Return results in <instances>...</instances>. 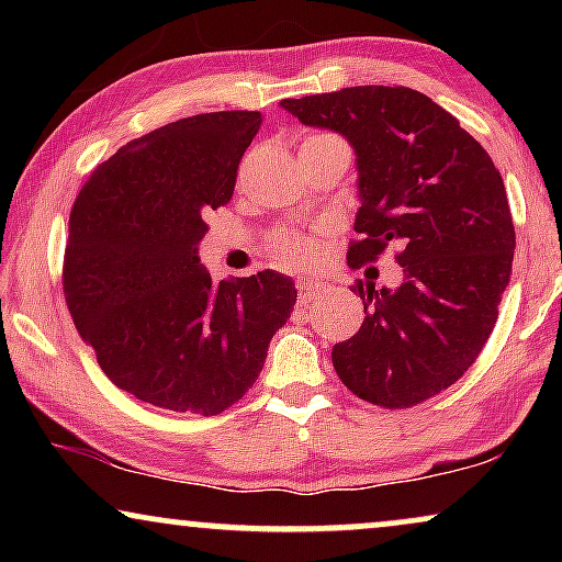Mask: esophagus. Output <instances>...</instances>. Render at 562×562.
<instances>
[{
	"label": "esophagus",
	"instance_id": "1",
	"mask_svg": "<svg viewBox=\"0 0 562 562\" xmlns=\"http://www.w3.org/2000/svg\"><path fill=\"white\" fill-rule=\"evenodd\" d=\"M322 286H325V283H322L319 279H306V281H299V302H302V304L312 302V299L317 296L319 291H322Z\"/></svg>",
	"mask_w": 562,
	"mask_h": 562
}]
</instances>
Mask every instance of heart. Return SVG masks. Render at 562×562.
Wrapping results in <instances>:
<instances>
[{"instance_id": "heart-1", "label": "heart", "mask_w": 562, "mask_h": 562, "mask_svg": "<svg viewBox=\"0 0 562 562\" xmlns=\"http://www.w3.org/2000/svg\"><path fill=\"white\" fill-rule=\"evenodd\" d=\"M306 140H337V137L317 133V135L306 137ZM271 248L281 260H286V263H299V266L310 263V260H314V256H317V243H314L312 237L299 235V233L273 235Z\"/></svg>"}]
</instances>
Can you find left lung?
Masks as SVG:
<instances>
[{
    "instance_id": "left-lung-1",
    "label": "left lung",
    "mask_w": 562,
    "mask_h": 562,
    "mask_svg": "<svg viewBox=\"0 0 562 562\" xmlns=\"http://www.w3.org/2000/svg\"><path fill=\"white\" fill-rule=\"evenodd\" d=\"M312 127L348 137L358 164L348 263L396 243L404 281H358L363 325L333 348L340 381L363 402L406 409L452 386L494 333L514 260L502 173L460 122L406 87H350L283 99Z\"/></svg>"
}]
</instances>
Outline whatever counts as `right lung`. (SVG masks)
<instances>
[{
  "label": "right lung",
  "mask_w": 562,
  "mask_h": 562,
  "mask_svg": "<svg viewBox=\"0 0 562 562\" xmlns=\"http://www.w3.org/2000/svg\"><path fill=\"white\" fill-rule=\"evenodd\" d=\"M260 112H206L135 137L76 196L64 258L74 325L114 386L212 417L263 371L296 304L289 276L212 281L206 212L233 199Z\"/></svg>",
  "instance_id": "1"
}]
</instances>
